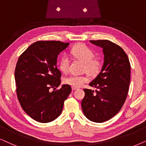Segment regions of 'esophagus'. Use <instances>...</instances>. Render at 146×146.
Returning <instances> with one entry per match:
<instances>
[{
  "instance_id": "34e87169",
  "label": "esophagus",
  "mask_w": 146,
  "mask_h": 146,
  "mask_svg": "<svg viewBox=\"0 0 146 146\" xmlns=\"http://www.w3.org/2000/svg\"><path fill=\"white\" fill-rule=\"evenodd\" d=\"M78 87H74V86H72V90H77L78 89Z\"/></svg>"
}]
</instances>
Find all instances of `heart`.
Segmentation results:
<instances>
[{
    "mask_svg": "<svg viewBox=\"0 0 146 146\" xmlns=\"http://www.w3.org/2000/svg\"><path fill=\"white\" fill-rule=\"evenodd\" d=\"M70 54L75 59L81 60L84 63V71L88 72L90 75H94L99 73L101 69V62L98 58H95L94 52L84 44H78L73 47L70 50ZM70 60L66 55L60 58L58 67L63 73L69 71ZM89 81V77L87 75H71L66 77L63 79L65 84L74 87L82 86L84 83Z\"/></svg>",
    "mask_w": 146,
    "mask_h": 146,
    "instance_id": "1",
    "label": "heart"
}]
</instances>
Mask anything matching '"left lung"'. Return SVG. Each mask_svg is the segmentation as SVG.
I'll return each mask as SVG.
<instances>
[{
	"mask_svg": "<svg viewBox=\"0 0 146 146\" xmlns=\"http://www.w3.org/2000/svg\"><path fill=\"white\" fill-rule=\"evenodd\" d=\"M103 49L104 64L98 76L90 83L96 91L84 89L82 108L90 121L103 123L115 116L127 98L130 84L128 56L119 45L109 40H90Z\"/></svg>",
	"mask_w": 146,
	"mask_h": 146,
	"instance_id": "8db88e82",
	"label": "left lung"
}]
</instances>
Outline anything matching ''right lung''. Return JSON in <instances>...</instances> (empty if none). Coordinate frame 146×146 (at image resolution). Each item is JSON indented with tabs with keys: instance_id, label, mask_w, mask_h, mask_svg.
Instances as JSON below:
<instances>
[{
	"instance_id": "right-lung-1",
	"label": "right lung",
	"mask_w": 146,
	"mask_h": 146,
	"mask_svg": "<svg viewBox=\"0 0 146 146\" xmlns=\"http://www.w3.org/2000/svg\"><path fill=\"white\" fill-rule=\"evenodd\" d=\"M69 44L60 41L36 42L20 55L17 62V96L24 111L38 122L49 123L59 117L71 92L67 84L55 90L61 82L57 57Z\"/></svg>"
}]
</instances>
